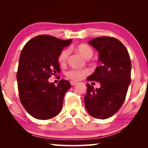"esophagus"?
Here are the masks:
<instances>
[{"label":"esophagus","instance_id":"1","mask_svg":"<svg viewBox=\"0 0 148 148\" xmlns=\"http://www.w3.org/2000/svg\"><path fill=\"white\" fill-rule=\"evenodd\" d=\"M77 83V82H75V81H71V86H74V85H76Z\"/></svg>","mask_w":148,"mask_h":148}]
</instances>
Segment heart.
<instances>
[{"instance_id":"obj_1","label":"heart","mask_w":148,"mask_h":148,"mask_svg":"<svg viewBox=\"0 0 148 148\" xmlns=\"http://www.w3.org/2000/svg\"><path fill=\"white\" fill-rule=\"evenodd\" d=\"M77 50L79 53L83 56L84 58L87 59L91 57L93 52L92 49L86 44H80L77 47ZM70 53V50L69 49H64L60 54L59 57V61L61 63L63 64L66 62ZM89 73L87 70H78V69H71L66 73L67 77L72 80H79L81 79L84 76Z\"/></svg>"}]
</instances>
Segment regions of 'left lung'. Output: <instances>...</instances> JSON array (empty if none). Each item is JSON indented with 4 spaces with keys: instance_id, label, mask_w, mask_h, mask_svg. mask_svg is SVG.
I'll return each instance as SVG.
<instances>
[{
    "instance_id": "left-lung-1",
    "label": "left lung",
    "mask_w": 148,
    "mask_h": 148,
    "mask_svg": "<svg viewBox=\"0 0 148 148\" xmlns=\"http://www.w3.org/2000/svg\"><path fill=\"white\" fill-rule=\"evenodd\" d=\"M88 43L98 51L101 64L87 80L99 82L101 87L86 84L85 106L91 116L105 119L116 114L125 101L131 80V59L124 45L113 37H97Z\"/></svg>"
}]
</instances>
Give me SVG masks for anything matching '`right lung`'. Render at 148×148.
I'll return each mask as SVG.
<instances>
[{
  "label": "right lung",
  "instance_id": "add662e5",
  "mask_svg": "<svg viewBox=\"0 0 148 148\" xmlns=\"http://www.w3.org/2000/svg\"><path fill=\"white\" fill-rule=\"evenodd\" d=\"M72 40L38 35L25 45L20 55L17 72L19 99L28 113L38 119H49L62 109L64 95L71 87L69 81L61 79L57 86L49 77L59 72L58 58Z\"/></svg>",
  "mask_w": 148,
  "mask_h": 148
}]
</instances>
